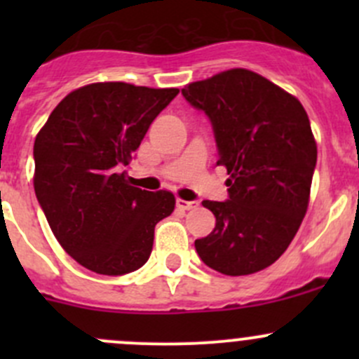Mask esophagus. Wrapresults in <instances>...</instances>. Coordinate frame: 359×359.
<instances>
[{
    "instance_id": "34e87169",
    "label": "esophagus",
    "mask_w": 359,
    "mask_h": 359,
    "mask_svg": "<svg viewBox=\"0 0 359 359\" xmlns=\"http://www.w3.org/2000/svg\"><path fill=\"white\" fill-rule=\"evenodd\" d=\"M198 206V201H186V200H177V208L179 210H184V212H186V210H193V208H196Z\"/></svg>"
}]
</instances>
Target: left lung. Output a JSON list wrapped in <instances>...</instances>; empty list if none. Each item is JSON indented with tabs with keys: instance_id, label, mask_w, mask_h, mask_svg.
<instances>
[{
	"instance_id": "obj_1",
	"label": "left lung",
	"mask_w": 359,
	"mask_h": 359,
	"mask_svg": "<svg viewBox=\"0 0 359 359\" xmlns=\"http://www.w3.org/2000/svg\"><path fill=\"white\" fill-rule=\"evenodd\" d=\"M208 116L229 200L203 201L215 229L194 241L203 262L245 276L276 262L302 224L316 166V140L302 104L248 69H229L182 88Z\"/></svg>"
}]
</instances>
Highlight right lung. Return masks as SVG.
I'll return each instance as SVG.
<instances>
[{"instance_id": "add662e5", "label": "right lung", "mask_w": 359, "mask_h": 359, "mask_svg": "<svg viewBox=\"0 0 359 359\" xmlns=\"http://www.w3.org/2000/svg\"><path fill=\"white\" fill-rule=\"evenodd\" d=\"M177 93L92 83L64 97L36 135V198L57 241L93 273L121 276L142 267L154 227L175 208L170 191L130 186L123 168Z\"/></svg>"}]
</instances>
